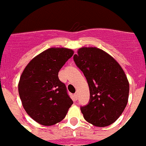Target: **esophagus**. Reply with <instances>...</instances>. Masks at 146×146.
Here are the masks:
<instances>
[{"label": "esophagus", "instance_id": "obj_1", "mask_svg": "<svg viewBox=\"0 0 146 146\" xmlns=\"http://www.w3.org/2000/svg\"><path fill=\"white\" fill-rule=\"evenodd\" d=\"M73 97H74V99H75V100H77V98H78V93L76 92V93L73 94Z\"/></svg>", "mask_w": 146, "mask_h": 146}]
</instances>
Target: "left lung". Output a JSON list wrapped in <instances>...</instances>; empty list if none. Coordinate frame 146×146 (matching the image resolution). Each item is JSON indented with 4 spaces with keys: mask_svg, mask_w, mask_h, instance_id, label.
I'll list each match as a JSON object with an SVG mask.
<instances>
[{
    "mask_svg": "<svg viewBox=\"0 0 146 146\" xmlns=\"http://www.w3.org/2000/svg\"><path fill=\"white\" fill-rule=\"evenodd\" d=\"M73 60L89 86V104L81 107L84 118L96 127L112 124L128 101L130 86L122 67L113 57L97 47L79 48Z\"/></svg>",
    "mask_w": 146,
    "mask_h": 146,
    "instance_id": "left-lung-1",
    "label": "left lung"
}]
</instances>
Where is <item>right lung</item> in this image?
<instances>
[{
    "instance_id": "add662e5",
    "label": "right lung",
    "mask_w": 146,
    "mask_h": 146,
    "mask_svg": "<svg viewBox=\"0 0 146 146\" xmlns=\"http://www.w3.org/2000/svg\"><path fill=\"white\" fill-rule=\"evenodd\" d=\"M73 53L70 48H48L34 57L20 76L18 89L22 106L40 124L51 126L61 121L73 104L58 72Z\"/></svg>"
}]
</instances>
